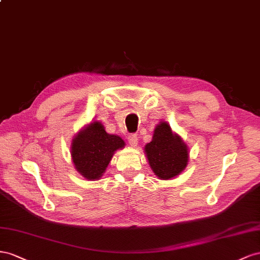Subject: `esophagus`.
I'll return each instance as SVG.
<instances>
[{
    "mask_svg": "<svg viewBox=\"0 0 260 260\" xmlns=\"http://www.w3.org/2000/svg\"><path fill=\"white\" fill-rule=\"evenodd\" d=\"M127 139H128V143H129L131 146H133V147L137 146V144H138V137H137L136 134H129L127 136Z\"/></svg>",
    "mask_w": 260,
    "mask_h": 260,
    "instance_id": "obj_1",
    "label": "esophagus"
}]
</instances>
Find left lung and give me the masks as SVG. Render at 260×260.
<instances>
[{"label":"left lung","instance_id":"left-lung-1","mask_svg":"<svg viewBox=\"0 0 260 260\" xmlns=\"http://www.w3.org/2000/svg\"><path fill=\"white\" fill-rule=\"evenodd\" d=\"M145 151L152 171L161 180L180 174L188 161L187 146L180 136L173 134L166 122L155 127L152 140L146 145Z\"/></svg>","mask_w":260,"mask_h":260}]
</instances>
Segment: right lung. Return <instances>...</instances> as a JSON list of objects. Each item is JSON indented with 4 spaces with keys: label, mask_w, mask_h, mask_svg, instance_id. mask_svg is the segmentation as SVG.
<instances>
[{
    "label": "right lung",
    "mask_w": 260,
    "mask_h": 260,
    "mask_svg": "<svg viewBox=\"0 0 260 260\" xmlns=\"http://www.w3.org/2000/svg\"><path fill=\"white\" fill-rule=\"evenodd\" d=\"M124 145L121 137L108 134L100 122H93L74 138L73 162L86 179L97 180L106 171L114 151Z\"/></svg>",
    "instance_id": "right-lung-1"
}]
</instances>
